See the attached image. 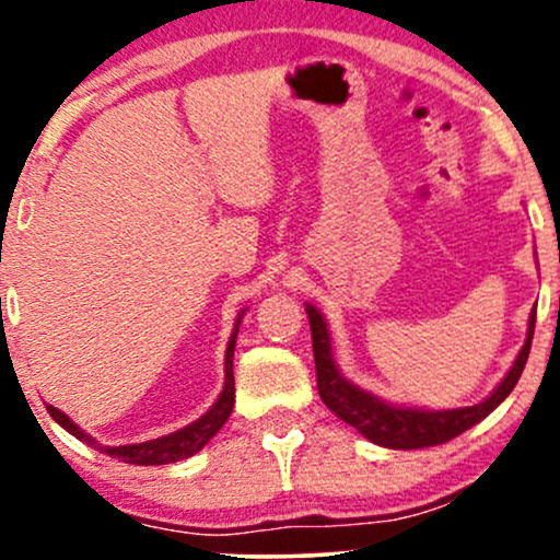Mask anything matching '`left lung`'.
I'll return each instance as SVG.
<instances>
[{
  "label": "left lung",
  "instance_id": "1",
  "mask_svg": "<svg viewBox=\"0 0 560 560\" xmlns=\"http://www.w3.org/2000/svg\"><path fill=\"white\" fill-rule=\"evenodd\" d=\"M307 318H311L313 334V358H316V378H318V395L326 402L331 413L350 427H355L365 440L374 445L392 447V450H419L434 447L442 442H450L453 436L464 434L474 423L492 413L500 402L511 395L516 387L518 376H522L526 358H529L532 334H535L537 311L529 313V331H526V342L513 361L503 382L494 387L487 400L471 408H453V410H421V408H400V405H389L378 400L376 395L355 387L352 382L339 374L337 361L331 355V339L326 320L313 305H305Z\"/></svg>",
  "mask_w": 560,
  "mask_h": 560
}]
</instances>
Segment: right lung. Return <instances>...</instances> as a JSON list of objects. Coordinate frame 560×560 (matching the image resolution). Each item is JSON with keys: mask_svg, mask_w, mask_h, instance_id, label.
<instances>
[{"mask_svg": "<svg viewBox=\"0 0 560 560\" xmlns=\"http://www.w3.org/2000/svg\"><path fill=\"white\" fill-rule=\"evenodd\" d=\"M236 331H240V318H236L234 331H231L229 347H226V382H223V392L218 397L213 408L208 410L205 416H199L197 421H191L189 427L178 429V432L158 436V440L150 442H139V445H118V447H107L100 445L92 434L83 432L81 427H75L73 421L68 419L62 410H57L55 405H47V413L60 423L66 432H70L75 440L86 442L89 447L100 450V453H107L110 458L124 460V464H137V466H163V464H176V460L189 458L195 455L197 450H202L210 442V436L218 434V429L226 423L231 416V408H234V345H236Z\"/></svg>", "mask_w": 560, "mask_h": 560, "instance_id": "obj_1", "label": "right lung"}]
</instances>
